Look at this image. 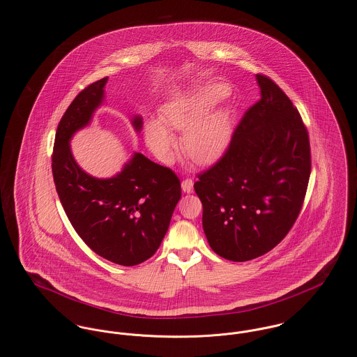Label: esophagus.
<instances>
[{
	"instance_id": "34e87169",
	"label": "esophagus",
	"mask_w": 357,
	"mask_h": 357,
	"mask_svg": "<svg viewBox=\"0 0 357 357\" xmlns=\"http://www.w3.org/2000/svg\"><path fill=\"white\" fill-rule=\"evenodd\" d=\"M192 188H194V181H192L191 178H185V180L181 183V190H183V192L190 194V192H192Z\"/></svg>"
}]
</instances>
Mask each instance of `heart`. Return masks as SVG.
<instances>
[{
    "instance_id": "heart-1",
    "label": "heart",
    "mask_w": 357,
    "mask_h": 357,
    "mask_svg": "<svg viewBox=\"0 0 357 357\" xmlns=\"http://www.w3.org/2000/svg\"><path fill=\"white\" fill-rule=\"evenodd\" d=\"M222 86H208L185 102L173 104L163 112L162 121L153 119L146 128V143L156 156L172 160L177 150L173 135H185L184 153L199 165H211L227 151L232 125L228 111L205 116L215 102L225 98Z\"/></svg>"
}]
</instances>
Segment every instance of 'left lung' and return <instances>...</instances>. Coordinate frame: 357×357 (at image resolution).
<instances>
[{
	"label": "left lung",
	"mask_w": 357,
	"mask_h": 357,
	"mask_svg": "<svg viewBox=\"0 0 357 357\" xmlns=\"http://www.w3.org/2000/svg\"><path fill=\"white\" fill-rule=\"evenodd\" d=\"M255 78L261 99L246 111L224 156L194 184L210 248L236 262L282 242L300 214L310 176L298 109L271 78Z\"/></svg>",
	"instance_id": "obj_1"
}]
</instances>
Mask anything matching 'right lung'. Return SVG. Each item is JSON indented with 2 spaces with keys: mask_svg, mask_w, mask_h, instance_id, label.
I'll return each mask as SVG.
<instances>
[{
  "mask_svg": "<svg viewBox=\"0 0 357 357\" xmlns=\"http://www.w3.org/2000/svg\"><path fill=\"white\" fill-rule=\"evenodd\" d=\"M107 77L86 86L61 116L53 146L52 173L59 199L79 238L102 258L123 266L144 262L165 238L181 198L178 177L135 153L109 178H96L75 162L70 140L89 125L104 100ZM132 125L142 130L143 118Z\"/></svg>",
  "mask_w": 357,
  "mask_h": 357,
  "instance_id": "obj_1",
  "label": "right lung"
}]
</instances>
